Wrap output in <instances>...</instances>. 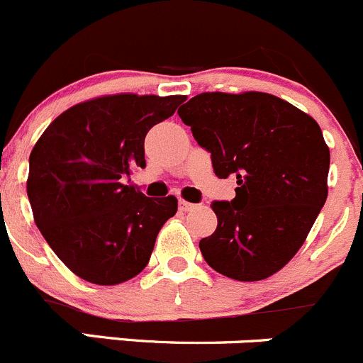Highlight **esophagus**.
<instances>
[{"label":"esophagus","mask_w":363,"mask_h":363,"mask_svg":"<svg viewBox=\"0 0 363 363\" xmlns=\"http://www.w3.org/2000/svg\"><path fill=\"white\" fill-rule=\"evenodd\" d=\"M178 206H180L182 211H192V209H196V204L189 203V201H185V199H180Z\"/></svg>","instance_id":"34e87169"}]
</instances>
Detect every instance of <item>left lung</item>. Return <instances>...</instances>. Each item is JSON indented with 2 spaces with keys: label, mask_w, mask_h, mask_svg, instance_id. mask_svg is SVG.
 <instances>
[{
  "label": "left lung",
  "mask_w": 363,
  "mask_h": 363,
  "mask_svg": "<svg viewBox=\"0 0 363 363\" xmlns=\"http://www.w3.org/2000/svg\"><path fill=\"white\" fill-rule=\"evenodd\" d=\"M178 115L211 154L236 197L211 204L218 225L201 239L209 267L259 281L294 259L327 201L330 150L308 113L265 92H203Z\"/></svg>",
  "instance_id": "8db88e82"
}]
</instances>
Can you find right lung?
<instances>
[{"label": "right lung", "instance_id": "1", "mask_svg": "<svg viewBox=\"0 0 363 363\" xmlns=\"http://www.w3.org/2000/svg\"><path fill=\"white\" fill-rule=\"evenodd\" d=\"M185 96L111 94L59 115L29 155L28 197L36 227L78 278L118 285L147 267L174 196L147 197L125 185L145 167V136Z\"/></svg>", "mask_w": 363, "mask_h": 363}]
</instances>
